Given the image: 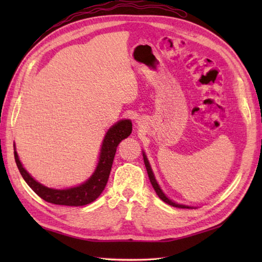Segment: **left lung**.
<instances>
[{
    "mask_svg": "<svg viewBox=\"0 0 262 262\" xmlns=\"http://www.w3.org/2000/svg\"><path fill=\"white\" fill-rule=\"evenodd\" d=\"M143 159H144V163H145V166H146V171H147V174H148V178H149V181H151V183H152V186H153V188H154L155 192L158 193V196H159L161 199H162L164 203L169 204V205H171V206H173V207H178V208H191V207H189V206L179 205V204H176V203H173V202H171V200H170L168 197L165 196V194L163 193V191L161 190V188L159 187L157 180H155L154 174H153V172H152L151 166H149V163H148V161H147L146 155L144 154V153H143Z\"/></svg>",
    "mask_w": 262,
    "mask_h": 262,
    "instance_id": "obj_1",
    "label": "left lung"
}]
</instances>
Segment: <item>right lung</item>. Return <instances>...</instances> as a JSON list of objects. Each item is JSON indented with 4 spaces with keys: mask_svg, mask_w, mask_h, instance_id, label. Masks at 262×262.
Returning a JSON list of instances; mask_svg holds the SVG:
<instances>
[{
    "mask_svg": "<svg viewBox=\"0 0 262 262\" xmlns=\"http://www.w3.org/2000/svg\"><path fill=\"white\" fill-rule=\"evenodd\" d=\"M132 121L121 120L110 128L107 135L104 136L102 142L101 153H100L99 163L94 173L86 182L82 183L81 186L74 188L64 189V190H57L42 186L41 183L37 182L28 173L22 166L18 154L14 151L15 163L20 173L25 181L28 183L33 191L39 197L42 198L45 202L54 205H64V206H84L96 200L107 185L109 174L113 166L116 149L118 144L130 135L132 133Z\"/></svg>",
    "mask_w": 262,
    "mask_h": 262,
    "instance_id": "obj_1",
    "label": "right lung"
}]
</instances>
